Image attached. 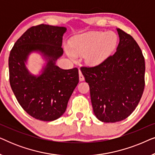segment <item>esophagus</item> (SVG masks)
<instances>
[{
  "label": "esophagus",
  "instance_id": "obj_1",
  "mask_svg": "<svg viewBox=\"0 0 155 155\" xmlns=\"http://www.w3.org/2000/svg\"><path fill=\"white\" fill-rule=\"evenodd\" d=\"M79 78H80V81H84V78L83 75H82V72H81V71H80V70H79Z\"/></svg>",
  "mask_w": 155,
  "mask_h": 155
}]
</instances>
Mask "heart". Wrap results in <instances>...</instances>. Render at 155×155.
<instances>
[{"label":"heart","mask_w":155,"mask_h":155,"mask_svg":"<svg viewBox=\"0 0 155 155\" xmlns=\"http://www.w3.org/2000/svg\"><path fill=\"white\" fill-rule=\"evenodd\" d=\"M118 37L115 32L92 31L73 37L70 41L68 55L73 61L76 56L85 54L86 63L90 65L101 64L109 58L115 51Z\"/></svg>","instance_id":"1"}]
</instances>
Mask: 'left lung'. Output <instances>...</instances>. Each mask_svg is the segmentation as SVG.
Returning <instances> with one entry per match:
<instances>
[{
	"label": "left lung",
	"instance_id": "1",
	"mask_svg": "<svg viewBox=\"0 0 155 155\" xmlns=\"http://www.w3.org/2000/svg\"><path fill=\"white\" fill-rule=\"evenodd\" d=\"M116 30L119 44L115 54L97 66L81 68L90 86L94 115L105 123L128 118L145 88V65L140 48L130 35Z\"/></svg>",
	"mask_w": 155,
	"mask_h": 155
}]
</instances>
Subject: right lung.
Wrapping results in <instances>:
<instances>
[{"mask_svg":"<svg viewBox=\"0 0 155 155\" xmlns=\"http://www.w3.org/2000/svg\"><path fill=\"white\" fill-rule=\"evenodd\" d=\"M64 27L39 25L27 29L10 53V84L22 109L36 119L52 121L61 117L79 82L77 68L64 70L56 61L63 56ZM32 52L45 61L41 73L31 74L26 65Z\"/></svg>","mask_w":155,"mask_h":155,"instance_id":"obj_1","label":"right lung"}]
</instances>
